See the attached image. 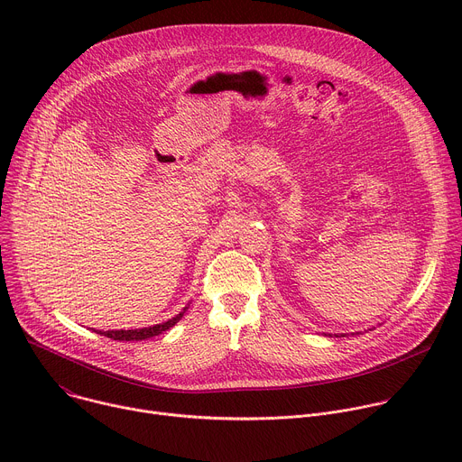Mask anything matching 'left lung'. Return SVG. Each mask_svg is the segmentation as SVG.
Listing matches in <instances>:
<instances>
[{
    "instance_id": "1",
    "label": "left lung",
    "mask_w": 462,
    "mask_h": 462,
    "mask_svg": "<svg viewBox=\"0 0 462 462\" xmlns=\"http://www.w3.org/2000/svg\"><path fill=\"white\" fill-rule=\"evenodd\" d=\"M353 335H360V333H353ZM328 337H331V335H328ZM337 338H338V335H335ZM342 337H346V335H342Z\"/></svg>"
}]
</instances>
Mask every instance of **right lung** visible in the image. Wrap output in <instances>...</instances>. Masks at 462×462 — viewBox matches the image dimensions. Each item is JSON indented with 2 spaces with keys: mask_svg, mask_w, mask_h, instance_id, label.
Listing matches in <instances>:
<instances>
[{
  "mask_svg": "<svg viewBox=\"0 0 462 462\" xmlns=\"http://www.w3.org/2000/svg\"><path fill=\"white\" fill-rule=\"evenodd\" d=\"M189 305H186L177 316L170 318L168 321H162V323H157V325H150V327H143V328H120V331H95L97 335H102V337H107L111 340H118V342H131V340H148V338H153V337H159L161 333L168 331L170 327H173L182 316L184 312L188 310Z\"/></svg>",
  "mask_w": 462,
  "mask_h": 462,
  "instance_id": "add662e5",
  "label": "right lung"
}]
</instances>
